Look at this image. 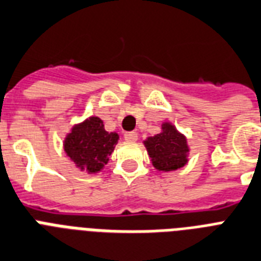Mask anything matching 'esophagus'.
<instances>
[{"label": "esophagus", "mask_w": 261, "mask_h": 261, "mask_svg": "<svg viewBox=\"0 0 261 261\" xmlns=\"http://www.w3.org/2000/svg\"><path fill=\"white\" fill-rule=\"evenodd\" d=\"M124 139H126L127 142H135L138 139V134L135 133V131H130V133H126V134H124Z\"/></svg>", "instance_id": "obj_1"}]
</instances>
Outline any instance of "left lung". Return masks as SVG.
<instances>
[{"instance_id": "obj_1", "label": "left lung", "mask_w": 261, "mask_h": 261, "mask_svg": "<svg viewBox=\"0 0 261 261\" xmlns=\"http://www.w3.org/2000/svg\"><path fill=\"white\" fill-rule=\"evenodd\" d=\"M155 170L169 173L178 170L189 162L188 139L171 122H162L161 133L143 141Z\"/></svg>"}]
</instances>
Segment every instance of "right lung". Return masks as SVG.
Returning a JSON list of instances; mask_svg holds the SVG:
<instances>
[{
    "label": "right lung",
    "instance_id": "right-lung-1",
    "mask_svg": "<svg viewBox=\"0 0 261 261\" xmlns=\"http://www.w3.org/2000/svg\"><path fill=\"white\" fill-rule=\"evenodd\" d=\"M119 141L118 133L106 131L99 116H90L71 127L64 137L63 147L80 171L96 174L109 164L110 155Z\"/></svg>",
    "mask_w": 261,
    "mask_h": 261
}]
</instances>
